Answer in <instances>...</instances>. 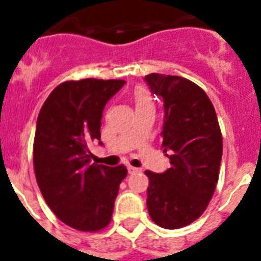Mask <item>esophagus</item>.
Returning a JSON list of instances; mask_svg holds the SVG:
<instances>
[{"mask_svg": "<svg viewBox=\"0 0 261 261\" xmlns=\"http://www.w3.org/2000/svg\"><path fill=\"white\" fill-rule=\"evenodd\" d=\"M127 170H128V172H130V174H134V172H141V168H135V167H131V166H128V168H127Z\"/></svg>", "mask_w": 261, "mask_h": 261, "instance_id": "obj_1", "label": "esophagus"}]
</instances>
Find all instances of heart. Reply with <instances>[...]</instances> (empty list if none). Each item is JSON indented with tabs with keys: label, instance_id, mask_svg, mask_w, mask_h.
<instances>
[{
	"label": "heart",
	"instance_id": "b5f03b06",
	"mask_svg": "<svg viewBox=\"0 0 261 261\" xmlns=\"http://www.w3.org/2000/svg\"><path fill=\"white\" fill-rule=\"evenodd\" d=\"M134 101L137 108H139V107H153L152 97L149 94V91L145 90V89H137L135 90Z\"/></svg>",
	"mask_w": 261,
	"mask_h": 261
}]
</instances>
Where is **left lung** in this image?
<instances>
[{
    "mask_svg": "<svg viewBox=\"0 0 261 261\" xmlns=\"http://www.w3.org/2000/svg\"><path fill=\"white\" fill-rule=\"evenodd\" d=\"M145 81L164 101L163 152L171 167L149 178L146 205L160 227L175 230L200 218L218 185L223 141L208 95L189 79L149 73Z\"/></svg>",
    "mask_w": 261,
    "mask_h": 261,
    "instance_id": "8db88e82",
    "label": "left lung"
}]
</instances>
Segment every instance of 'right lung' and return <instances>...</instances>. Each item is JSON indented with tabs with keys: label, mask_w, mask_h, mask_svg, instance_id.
I'll list each match as a JSON object with an SVG mask.
<instances>
[{
	"label": "right lung",
	"mask_w": 261,
	"mask_h": 261,
	"mask_svg": "<svg viewBox=\"0 0 261 261\" xmlns=\"http://www.w3.org/2000/svg\"><path fill=\"white\" fill-rule=\"evenodd\" d=\"M126 85L122 79H81L60 83L37 119L33 163L35 178L53 214L79 231L111 223L124 166L90 164L89 145L101 139L105 104ZM101 144V142H99Z\"/></svg>",
	"instance_id": "obj_1"
}]
</instances>
